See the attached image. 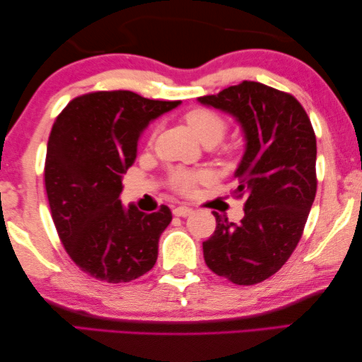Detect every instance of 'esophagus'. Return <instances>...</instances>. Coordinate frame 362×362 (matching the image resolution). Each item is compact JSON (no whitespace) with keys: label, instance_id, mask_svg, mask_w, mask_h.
<instances>
[{"label":"esophagus","instance_id":"esophagus-1","mask_svg":"<svg viewBox=\"0 0 362 362\" xmlns=\"http://www.w3.org/2000/svg\"><path fill=\"white\" fill-rule=\"evenodd\" d=\"M173 215L186 218L189 215H192V210L189 209V206H176V209H173Z\"/></svg>","mask_w":362,"mask_h":362}]
</instances>
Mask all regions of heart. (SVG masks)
<instances>
[{"mask_svg": "<svg viewBox=\"0 0 362 362\" xmlns=\"http://www.w3.org/2000/svg\"><path fill=\"white\" fill-rule=\"evenodd\" d=\"M186 123L191 132L194 133L202 144H218L223 139L224 133L228 129V123L224 118L216 114V112L209 109H195L186 115ZM206 177L204 171H186L176 170L171 173V185H173L180 192L192 191L195 182L202 181Z\"/></svg>", "mask_w": 362, "mask_h": 362, "instance_id": "b5f03b06", "label": "heart"}]
</instances>
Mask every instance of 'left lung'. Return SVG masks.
I'll use <instances>...</instances> for the list:
<instances>
[{"mask_svg": "<svg viewBox=\"0 0 362 362\" xmlns=\"http://www.w3.org/2000/svg\"><path fill=\"white\" fill-rule=\"evenodd\" d=\"M197 100L233 117L245 142L234 171L245 215L235 224L213 211L205 263L237 286H253L282 268L303 233L317 186L316 136L298 100L263 83L242 81Z\"/></svg>", "mask_w": 362, "mask_h": 362, "instance_id": "left-lung-1", "label": "left lung"}]
</instances>
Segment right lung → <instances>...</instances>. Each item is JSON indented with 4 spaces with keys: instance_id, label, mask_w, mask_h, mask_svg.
I'll use <instances>...</instances> for the list:
<instances>
[{
    "instance_id": "right-lung-1",
    "label": "right lung",
    "mask_w": 362,
    "mask_h": 362,
    "mask_svg": "<svg viewBox=\"0 0 362 362\" xmlns=\"http://www.w3.org/2000/svg\"><path fill=\"white\" fill-rule=\"evenodd\" d=\"M180 104L132 91L90 93L70 100L52 125L45 165L52 221L75 264L99 281L129 282L157 262L171 211L123 206L122 180L144 129Z\"/></svg>"
}]
</instances>
